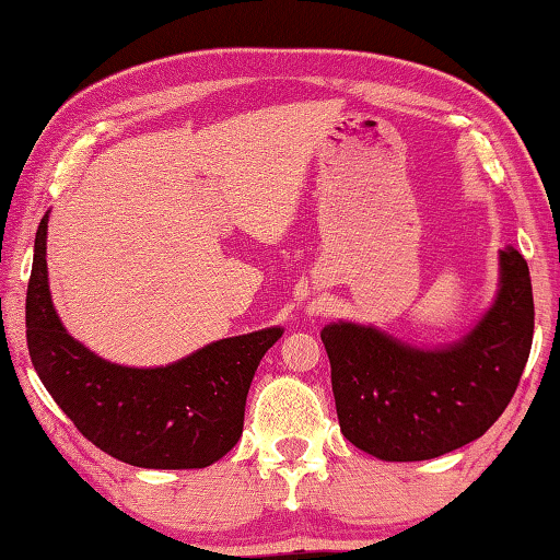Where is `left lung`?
<instances>
[{
  "label": "left lung",
  "mask_w": 560,
  "mask_h": 560,
  "mask_svg": "<svg viewBox=\"0 0 560 560\" xmlns=\"http://www.w3.org/2000/svg\"><path fill=\"white\" fill-rule=\"evenodd\" d=\"M499 267L494 306L459 343L422 350L346 320L320 330L348 442L385 462H420L479 440L499 420L534 340L528 264L509 246Z\"/></svg>",
  "instance_id": "left-lung-1"
}]
</instances>
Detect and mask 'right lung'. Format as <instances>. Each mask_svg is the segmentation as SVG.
Masks as SVG:
<instances>
[{
	"label": "right lung",
	"instance_id": "1",
	"mask_svg": "<svg viewBox=\"0 0 560 560\" xmlns=\"http://www.w3.org/2000/svg\"><path fill=\"white\" fill-rule=\"evenodd\" d=\"M42 217L26 289V346L39 381L83 438L145 469H202L244 428V405L264 353L283 330L222 338L165 368H126L91 353L56 316Z\"/></svg>",
	"mask_w": 560,
	"mask_h": 560
}]
</instances>
